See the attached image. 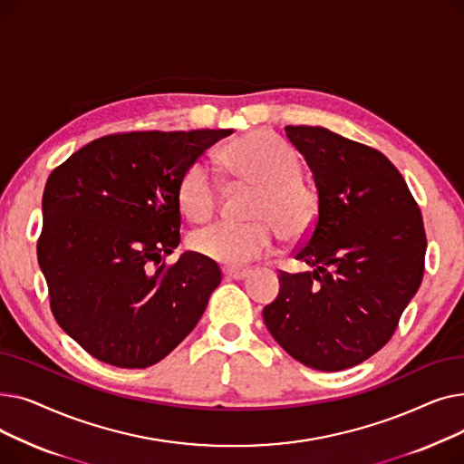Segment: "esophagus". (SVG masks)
I'll list each match as a JSON object with an SVG mask.
<instances>
[{"label":"esophagus","mask_w":464,"mask_h":464,"mask_svg":"<svg viewBox=\"0 0 464 464\" xmlns=\"http://www.w3.org/2000/svg\"><path fill=\"white\" fill-rule=\"evenodd\" d=\"M250 273L248 271H235V269H226L224 276L229 280H245Z\"/></svg>","instance_id":"34e87169"}]
</instances>
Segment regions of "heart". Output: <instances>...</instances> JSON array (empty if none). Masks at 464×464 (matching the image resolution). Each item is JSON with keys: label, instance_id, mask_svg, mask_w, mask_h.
I'll return each instance as SVG.
<instances>
[{"label": "heart", "instance_id": "heart-1", "mask_svg": "<svg viewBox=\"0 0 464 464\" xmlns=\"http://www.w3.org/2000/svg\"><path fill=\"white\" fill-rule=\"evenodd\" d=\"M222 163L235 180L257 186L250 224L216 222L189 237L199 256L226 266H242L269 254L275 229L284 238L304 237L318 216L315 191L301 179L303 160L287 142L271 133H250L222 152ZM219 186L212 170L191 163L179 182V201L191 219H207L218 207Z\"/></svg>", "mask_w": 464, "mask_h": 464}]
</instances>
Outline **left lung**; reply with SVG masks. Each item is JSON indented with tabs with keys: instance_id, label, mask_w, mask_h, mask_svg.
Returning a JSON list of instances; mask_svg holds the SVG:
<instances>
[{
	"instance_id": "8db88e82",
	"label": "left lung",
	"mask_w": 464,
	"mask_h": 464,
	"mask_svg": "<svg viewBox=\"0 0 464 464\" xmlns=\"http://www.w3.org/2000/svg\"><path fill=\"white\" fill-rule=\"evenodd\" d=\"M318 188V216L280 294L263 308L276 343L310 369L362 362L393 336L423 280L421 210L382 152L325 128L285 126Z\"/></svg>"
}]
</instances>
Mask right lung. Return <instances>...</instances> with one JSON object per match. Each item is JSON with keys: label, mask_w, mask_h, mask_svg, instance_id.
I'll return each mask as SVG.
<instances>
[{"label": "right lung", "mask_w": 464, "mask_h": 464, "mask_svg": "<svg viewBox=\"0 0 464 464\" xmlns=\"http://www.w3.org/2000/svg\"><path fill=\"white\" fill-rule=\"evenodd\" d=\"M233 130L112 133L82 146L46 180L37 259L58 325L92 357L152 367L198 325L222 282L180 245L179 182Z\"/></svg>", "instance_id": "obj_1"}]
</instances>
